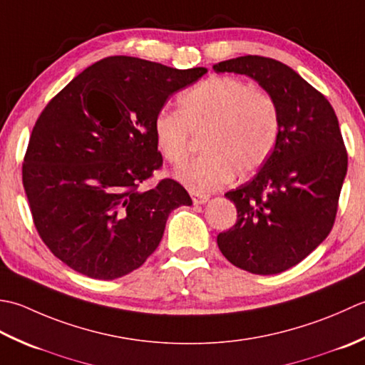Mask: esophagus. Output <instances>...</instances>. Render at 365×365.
<instances>
[{
    "mask_svg": "<svg viewBox=\"0 0 365 365\" xmlns=\"http://www.w3.org/2000/svg\"><path fill=\"white\" fill-rule=\"evenodd\" d=\"M190 197H192L193 205H203L210 200V197H207L206 193H198V192H190Z\"/></svg>",
    "mask_w": 365,
    "mask_h": 365,
    "instance_id": "1",
    "label": "esophagus"
}]
</instances>
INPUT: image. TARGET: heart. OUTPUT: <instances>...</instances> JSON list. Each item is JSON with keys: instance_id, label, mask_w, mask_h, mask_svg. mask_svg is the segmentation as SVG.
I'll list each match as a JSON object with an SVG mask.
<instances>
[{"instance_id": "obj_1", "label": "heart", "mask_w": 365, "mask_h": 365, "mask_svg": "<svg viewBox=\"0 0 365 365\" xmlns=\"http://www.w3.org/2000/svg\"><path fill=\"white\" fill-rule=\"evenodd\" d=\"M205 154L178 170L193 192H211L237 176L257 173L276 150L280 111L274 96L245 80L212 76L180 96V111L160 110L153 137L163 159L180 167L192 153V133Z\"/></svg>"}]
</instances>
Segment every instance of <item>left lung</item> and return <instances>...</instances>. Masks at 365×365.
<instances>
[{"mask_svg":"<svg viewBox=\"0 0 365 365\" xmlns=\"http://www.w3.org/2000/svg\"><path fill=\"white\" fill-rule=\"evenodd\" d=\"M244 73L276 99L280 133L254 180L225 193L236 224L217 236L230 263L252 274H279L302 262L334 227L348 154L329 101L287 64L245 55L212 66Z\"/></svg>","mask_w":365,"mask_h":365,"instance_id":"obj_1","label":"left lung"}]
</instances>
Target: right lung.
<instances>
[{
	"instance_id": "obj_1",
	"label": "right lung",
	"mask_w": 365,
	"mask_h": 365,
	"mask_svg": "<svg viewBox=\"0 0 365 365\" xmlns=\"http://www.w3.org/2000/svg\"><path fill=\"white\" fill-rule=\"evenodd\" d=\"M205 68L175 69L132 56L89 66L37 118L21 180L34 227L51 254L83 276L113 280L146 262L168 214L192 200L163 178L154 116Z\"/></svg>"
}]
</instances>
